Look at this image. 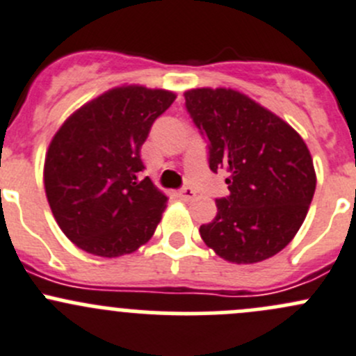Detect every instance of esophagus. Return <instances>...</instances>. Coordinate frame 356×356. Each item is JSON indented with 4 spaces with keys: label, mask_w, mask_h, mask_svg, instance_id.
<instances>
[{
    "label": "esophagus",
    "mask_w": 356,
    "mask_h": 356,
    "mask_svg": "<svg viewBox=\"0 0 356 356\" xmlns=\"http://www.w3.org/2000/svg\"><path fill=\"white\" fill-rule=\"evenodd\" d=\"M195 196H196V193L193 191L191 188H182L181 191H179V198L184 200V201H191Z\"/></svg>",
    "instance_id": "obj_1"
}]
</instances>
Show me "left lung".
I'll use <instances>...</instances> for the list:
<instances>
[{
  "label": "left lung",
  "instance_id": "1",
  "mask_svg": "<svg viewBox=\"0 0 356 356\" xmlns=\"http://www.w3.org/2000/svg\"><path fill=\"white\" fill-rule=\"evenodd\" d=\"M186 110L208 141L210 170L229 172V196L201 225V239L232 264H257L286 248L315 193L314 160L301 136L234 89L184 92Z\"/></svg>",
  "mask_w": 356,
  "mask_h": 356
}]
</instances>
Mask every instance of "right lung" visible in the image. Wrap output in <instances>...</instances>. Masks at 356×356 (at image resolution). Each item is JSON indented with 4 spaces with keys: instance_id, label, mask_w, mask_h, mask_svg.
Wrapping results in <instances>:
<instances>
[{
    "instance_id": "1",
    "label": "right lung",
    "mask_w": 356,
    "mask_h": 356,
    "mask_svg": "<svg viewBox=\"0 0 356 356\" xmlns=\"http://www.w3.org/2000/svg\"><path fill=\"white\" fill-rule=\"evenodd\" d=\"M165 89L122 86L86 103L63 122L44 160V189L63 234L88 253L115 258L145 245L167 196L145 170L141 146L174 103Z\"/></svg>"
}]
</instances>
